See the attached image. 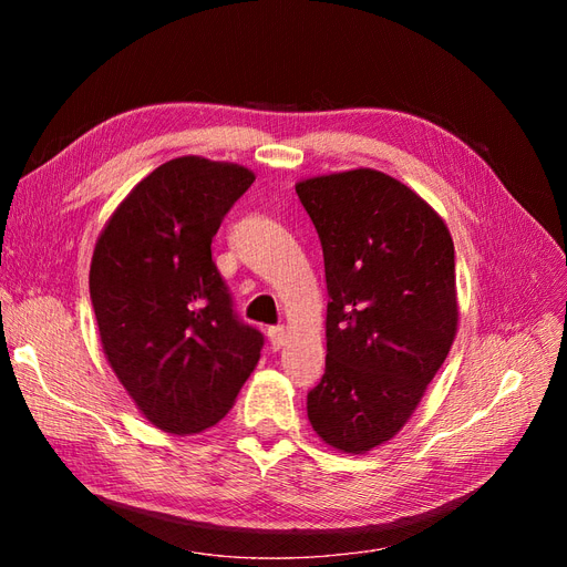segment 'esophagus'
I'll list each match as a JSON object with an SVG mask.
<instances>
[{"label":"esophagus","mask_w":567,"mask_h":567,"mask_svg":"<svg viewBox=\"0 0 567 567\" xmlns=\"http://www.w3.org/2000/svg\"><path fill=\"white\" fill-rule=\"evenodd\" d=\"M267 336H269L271 348H274V350H281L284 342H286L288 331H286V326H271V329L267 331Z\"/></svg>","instance_id":"esophagus-1"}]
</instances>
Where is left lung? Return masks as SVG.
<instances>
[{
  "instance_id": "1",
  "label": "left lung",
  "mask_w": 567,
  "mask_h": 567,
  "mask_svg": "<svg viewBox=\"0 0 567 567\" xmlns=\"http://www.w3.org/2000/svg\"><path fill=\"white\" fill-rule=\"evenodd\" d=\"M323 248L326 373L307 416L329 447L367 454L398 435L458 329L454 241L414 188L371 167L300 179Z\"/></svg>"
}]
</instances>
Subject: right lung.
I'll use <instances>...</instances> for the list:
<instances>
[{"label":"right lung","instance_id":"right-lung-1","mask_svg":"<svg viewBox=\"0 0 567 567\" xmlns=\"http://www.w3.org/2000/svg\"><path fill=\"white\" fill-rule=\"evenodd\" d=\"M252 182L244 165L173 158L132 188L96 238L90 296L101 348L163 433L219 423L260 362L262 333L236 319L210 250Z\"/></svg>","mask_w":567,"mask_h":567}]
</instances>
